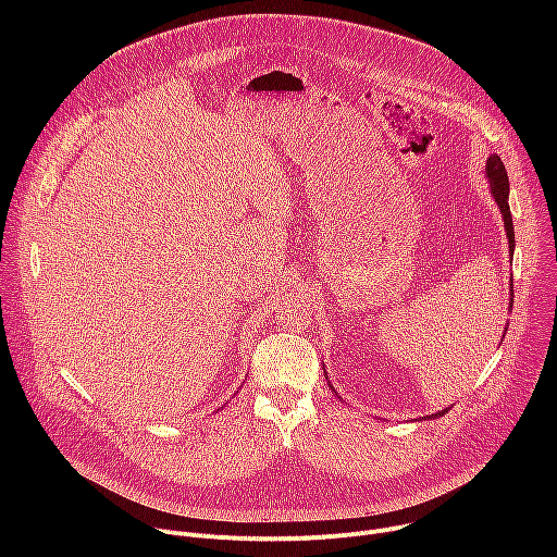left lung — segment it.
Masks as SVG:
<instances>
[{"instance_id":"left-lung-1","label":"left lung","mask_w":557,"mask_h":557,"mask_svg":"<svg viewBox=\"0 0 557 557\" xmlns=\"http://www.w3.org/2000/svg\"><path fill=\"white\" fill-rule=\"evenodd\" d=\"M485 170H487V176H490L492 194H494V198H496V202L500 207L503 220H505L509 251H513L516 249V237H513V220H511V211H509V178H507V170H505L498 153L490 156ZM511 293H513V286H511ZM441 414H445V412H441ZM441 414H434V417H441Z\"/></svg>"}]
</instances>
